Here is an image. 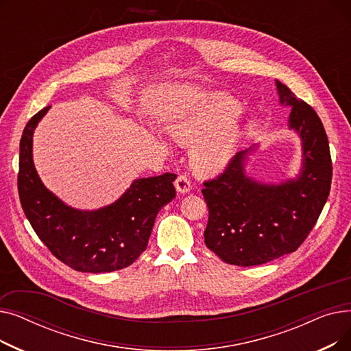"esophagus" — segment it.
Here are the masks:
<instances>
[{
  "mask_svg": "<svg viewBox=\"0 0 351 351\" xmlns=\"http://www.w3.org/2000/svg\"><path fill=\"white\" fill-rule=\"evenodd\" d=\"M175 188L179 193H188L192 189V182L189 176L186 175H179L178 179L175 180Z\"/></svg>",
  "mask_w": 351,
  "mask_h": 351,
  "instance_id": "esophagus-1",
  "label": "esophagus"
}]
</instances>
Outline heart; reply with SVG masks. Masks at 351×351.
Listing matches in <instances>:
<instances>
[{
  "instance_id": "heart-1",
  "label": "heart",
  "mask_w": 351,
  "mask_h": 351,
  "mask_svg": "<svg viewBox=\"0 0 351 351\" xmlns=\"http://www.w3.org/2000/svg\"><path fill=\"white\" fill-rule=\"evenodd\" d=\"M239 105L230 97L213 94L200 109L171 125L172 136L182 145L195 146L193 166L200 173L222 171L239 142V129L232 123Z\"/></svg>"
}]
</instances>
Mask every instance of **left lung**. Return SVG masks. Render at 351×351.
Instances as JSON below:
<instances>
[{
  "mask_svg": "<svg viewBox=\"0 0 351 351\" xmlns=\"http://www.w3.org/2000/svg\"><path fill=\"white\" fill-rule=\"evenodd\" d=\"M282 105L291 106L289 129L302 139L303 166L296 179L274 185L252 179L245 162L252 147L230 159L223 173L204 183L209 209L205 243L220 259L256 266L298 250L330 193L331 158L323 123L308 104L276 81Z\"/></svg>",
  "mask_w": 351,
  "mask_h": 351,
  "instance_id": "8db88e82",
  "label": "left lung"
}]
</instances>
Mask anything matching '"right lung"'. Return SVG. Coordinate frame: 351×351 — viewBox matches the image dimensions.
<instances>
[{"instance_id":"obj_1","label":"right lung","mask_w":351,"mask_h":351,"mask_svg":"<svg viewBox=\"0 0 351 351\" xmlns=\"http://www.w3.org/2000/svg\"><path fill=\"white\" fill-rule=\"evenodd\" d=\"M41 109L27 123L20 142L18 193L35 233L58 261L84 273L131 266L145 252L159 210L175 197V173L134 180L112 205L80 210L49 192L32 160L34 129L48 112Z\"/></svg>"}]
</instances>
